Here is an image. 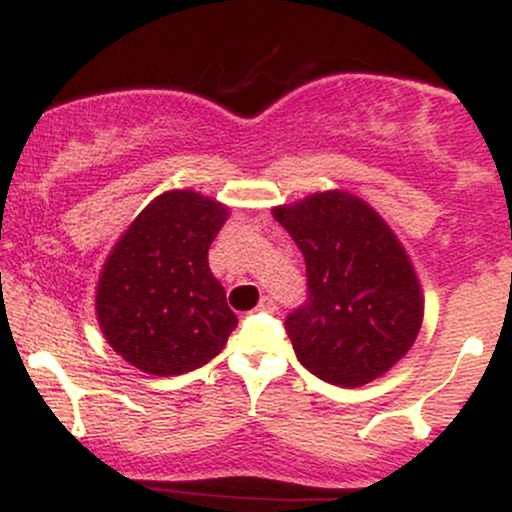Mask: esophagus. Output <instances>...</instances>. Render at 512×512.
<instances>
[{
  "label": "esophagus",
  "instance_id": "1",
  "mask_svg": "<svg viewBox=\"0 0 512 512\" xmlns=\"http://www.w3.org/2000/svg\"><path fill=\"white\" fill-rule=\"evenodd\" d=\"M257 310H260V313H274L276 303L269 296H264L262 301H260V305H257Z\"/></svg>",
  "mask_w": 512,
  "mask_h": 512
}]
</instances>
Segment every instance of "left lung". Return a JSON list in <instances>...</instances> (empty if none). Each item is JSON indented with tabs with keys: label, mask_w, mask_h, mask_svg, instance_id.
Returning a JSON list of instances; mask_svg holds the SVG:
<instances>
[{
	"label": "left lung",
	"mask_w": 512,
	"mask_h": 512,
	"mask_svg": "<svg viewBox=\"0 0 512 512\" xmlns=\"http://www.w3.org/2000/svg\"><path fill=\"white\" fill-rule=\"evenodd\" d=\"M272 216L301 248L308 303L286 317L298 361L320 380L361 387L409 354L424 291L402 240L349 190L310 192Z\"/></svg>",
	"instance_id": "obj_1"
}]
</instances>
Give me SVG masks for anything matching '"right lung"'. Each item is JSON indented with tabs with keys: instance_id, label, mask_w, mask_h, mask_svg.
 Wrapping results in <instances>:
<instances>
[{
	"instance_id": "add662e5",
	"label": "right lung",
	"mask_w": 512,
	"mask_h": 512,
	"mask_svg": "<svg viewBox=\"0 0 512 512\" xmlns=\"http://www.w3.org/2000/svg\"><path fill=\"white\" fill-rule=\"evenodd\" d=\"M228 204L168 190L134 216L105 257L96 320L105 342L149 375H180L221 354L238 317L211 274L209 245Z\"/></svg>"
}]
</instances>
